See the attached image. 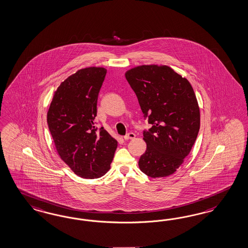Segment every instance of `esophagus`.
<instances>
[{
	"label": "esophagus",
	"instance_id": "obj_1",
	"mask_svg": "<svg viewBox=\"0 0 248 248\" xmlns=\"http://www.w3.org/2000/svg\"><path fill=\"white\" fill-rule=\"evenodd\" d=\"M135 137H136V134L133 133V132H130L127 135H125V136L124 137V138L125 140H129V139H134Z\"/></svg>",
	"mask_w": 248,
	"mask_h": 248
}]
</instances>
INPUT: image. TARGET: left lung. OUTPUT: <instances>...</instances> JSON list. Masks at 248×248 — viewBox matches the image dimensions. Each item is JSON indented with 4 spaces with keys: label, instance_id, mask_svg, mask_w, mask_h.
Instances as JSON below:
<instances>
[{
    "label": "left lung",
    "instance_id": "obj_1",
    "mask_svg": "<svg viewBox=\"0 0 248 248\" xmlns=\"http://www.w3.org/2000/svg\"><path fill=\"white\" fill-rule=\"evenodd\" d=\"M125 78L151 128L139 168L151 178L173 174L189 154L200 130V109L190 83L168 66L131 68Z\"/></svg>",
    "mask_w": 248,
    "mask_h": 248
}]
</instances>
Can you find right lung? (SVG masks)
Returning a JSON list of instances; mask_svg holds the SVG:
<instances>
[{"label": "right lung", "mask_w": 248, "mask_h": 248, "mask_svg": "<svg viewBox=\"0 0 248 248\" xmlns=\"http://www.w3.org/2000/svg\"><path fill=\"white\" fill-rule=\"evenodd\" d=\"M106 69L87 68L64 80L54 94L47 125L62 160L84 179L101 178L110 170L117 141L97 128V101Z\"/></svg>", "instance_id": "obj_1"}]
</instances>
